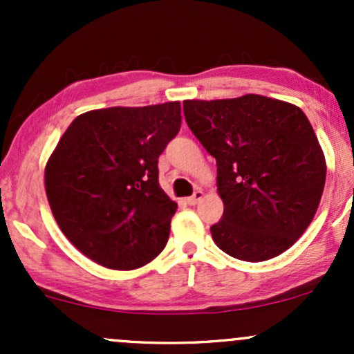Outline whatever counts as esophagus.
<instances>
[{
  "instance_id": "1",
  "label": "esophagus",
  "mask_w": 354,
  "mask_h": 354,
  "mask_svg": "<svg viewBox=\"0 0 354 354\" xmlns=\"http://www.w3.org/2000/svg\"><path fill=\"white\" fill-rule=\"evenodd\" d=\"M203 196H205V193H203L201 189H196V191H194V193H193V196L186 198V201H188V205L194 206V205H198V203H200V201L203 200Z\"/></svg>"
}]
</instances>
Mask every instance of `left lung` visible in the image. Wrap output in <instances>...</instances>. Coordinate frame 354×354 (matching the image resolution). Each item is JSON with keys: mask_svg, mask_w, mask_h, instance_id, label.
I'll return each mask as SVG.
<instances>
[{"mask_svg": "<svg viewBox=\"0 0 354 354\" xmlns=\"http://www.w3.org/2000/svg\"><path fill=\"white\" fill-rule=\"evenodd\" d=\"M186 123L216 158L225 211L211 226L221 251L243 261L284 253L318 209L326 161L315 129L295 104L261 95L183 101Z\"/></svg>", "mask_w": 354, "mask_h": 354, "instance_id": "left-lung-1", "label": "left lung"}]
</instances>
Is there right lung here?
Listing matches in <instances>:
<instances>
[{
    "instance_id": "add662e5",
    "label": "right lung",
    "mask_w": 354,
    "mask_h": 354,
    "mask_svg": "<svg viewBox=\"0 0 354 354\" xmlns=\"http://www.w3.org/2000/svg\"><path fill=\"white\" fill-rule=\"evenodd\" d=\"M181 128L180 101L103 108L70 124L44 168L53 216L84 256L136 270L168 243L178 205L158 181V158Z\"/></svg>"
}]
</instances>
